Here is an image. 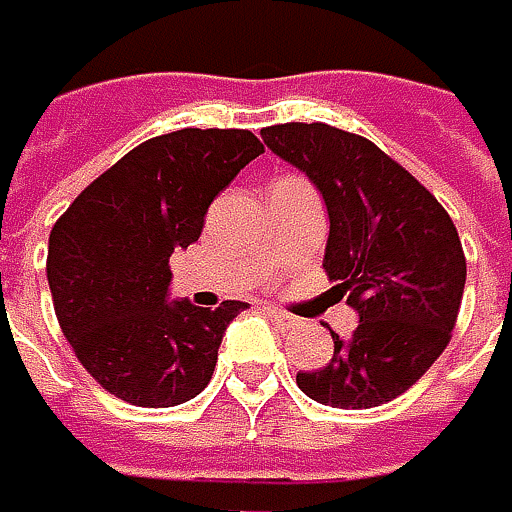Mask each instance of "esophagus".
Masks as SVG:
<instances>
[{
  "mask_svg": "<svg viewBox=\"0 0 512 512\" xmlns=\"http://www.w3.org/2000/svg\"><path fill=\"white\" fill-rule=\"evenodd\" d=\"M268 317L274 320L279 329H297V326H300V320H297V317H291V314H285V311H279V309H268Z\"/></svg>",
  "mask_w": 512,
  "mask_h": 512,
  "instance_id": "esophagus-1",
  "label": "esophagus"
}]
</instances>
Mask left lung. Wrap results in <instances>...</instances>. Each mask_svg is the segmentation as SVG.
<instances>
[{
	"label": "left lung",
	"instance_id": "obj_1",
	"mask_svg": "<svg viewBox=\"0 0 512 512\" xmlns=\"http://www.w3.org/2000/svg\"><path fill=\"white\" fill-rule=\"evenodd\" d=\"M262 139L320 189L329 212L323 268L358 311L349 338L329 329V364L297 373V384L332 408L384 405L452 341L466 285L455 224L414 174L358 133L285 122Z\"/></svg>",
	"mask_w": 512,
	"mask_h": 512
}]
</instances>
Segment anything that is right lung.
<instances>
[{
    "mask_svg": "<svg viewBox=\"0 0 512 512\" xmlns=\"http://www.w3.org/2000/svg\"><path fill=\"white\" fill-rule=\"evenodd\" d=\"M250 130L183 128L154 136L69 203L49 236L46 276L78 361L139 408L195 399L221 338L247 303H168L174 250L201 238L209 203L262 154Z\"/></svg>",
    "mask_w": 512,
    "mask_h": 512,
    "instance_id": "1",
    "label": "right lung"
}]
</instances>
